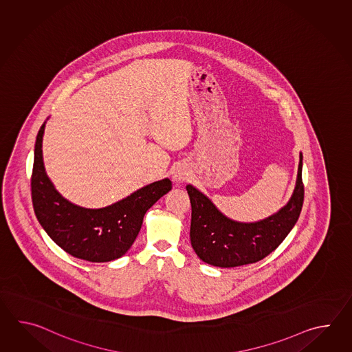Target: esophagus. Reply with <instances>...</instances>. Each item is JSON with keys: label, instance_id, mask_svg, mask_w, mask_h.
<instances>
[{"label": "esophagus", "instance_id": "34e87169", "mask_svg": "<svg viewBox=\"0 0 352 352\" xmlns=\"http://www.w3.org/2000/svg\"><path fill=\"white\" fill-rule=\"evenodd\" d=\"M188 177H190V173H188L186 168H184V167H179V168L175 171V173H173V181H175L177 185L185 182Z\"/></svg>", "mask_w": 352, "mask_h": 352}]
</instances>
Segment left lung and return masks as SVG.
Instances as JSON below:
<instances>
[{"mask_svg": "<svg viewBox=\"0 0 352 352\" xmlns=\"http://www.w3.org/2000/svg\"><path fill=\"white\" fill-rule=\"evenodd\" d=\"M291 199L273 215L254 223L232 220L217 209L200 190L187 185L191 202L190 240L202 262L220 268H232L259 262L277 249L298 220L303 205L302 162Z\"/></svg>", "mask_w": 352, "mask_h": 352, "instance_id": "1", "label": "left lung"}]
</instances>
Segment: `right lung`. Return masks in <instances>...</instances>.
<instances>
[{"instance_id":"1","label":"right lung","mask_w":352,"mask_h":352,"mask_svg":"<svg viewBox=\"0 0 352 352\" xmlns=\"http://www.w3.org/2000/svg\"><path fill=\"white\" fill-rule=\"evenodd\" d=\"M40 128L34 155L31 196L35 215L47 235L67 254L93 263L111 262L126 254L152 205L173 188L168 179L141 187L100 209H87L67 200L46 175Z\"/></svg>"}]
</instances>
